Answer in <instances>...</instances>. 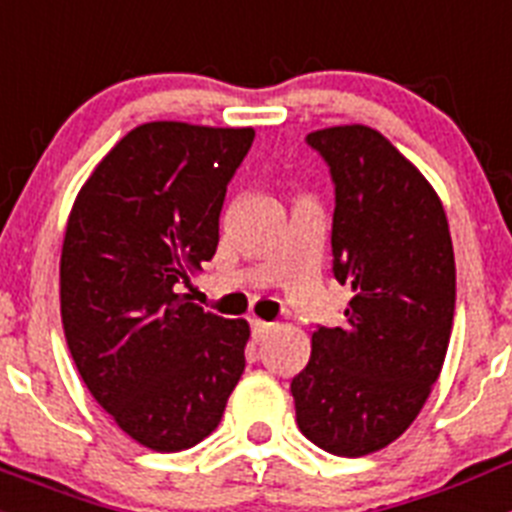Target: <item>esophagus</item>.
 I'll return each instance as SVG.
<instances>
[{"label": "esophagus", "mask_w": 512, "mask_h": 512, "mask_svg": "<svg viewBox=\"0 0 512 512\" xmlns=\"http://www.w3.org/2000/svg\"><path fill=\"white\" fill-rule=\"evenodd\" d=\"M271 328H274V325L266 323V320H259V318L251 320V333H253V338H256V341H264V338L269 336Z\"/></svg>", "instance_id": "34e87169"}]
</instances>
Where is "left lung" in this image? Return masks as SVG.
<instances>
[{
	"instance_id": "left-lung-1",
	"label": "left lung",
	"mask_w": 512,
	"mask_h": 512,
	"mask_svg": "<svg viewBox=\"0 0 512 512\" xmlns=\"http://www.w3.org/2000/svg\"><path fill=\"white\" fill-rule=\"evenodd\" d=\"M330 169L333 277L354 297L318 325L292 379L297 425L336 456L384 449L418 418L441 374L456 305L449 220L425 176L366 125L307 135Z\"/></svg>"
}]
</instances>
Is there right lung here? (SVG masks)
I'll return each instance as SVG.
<instances>
[{
	"label": "right lung",
	"mask_w": 512,
	"mask_h": 512,
	"mask_svg": "<svg viewBox=\"0 0 512 512\" xmlns=\"http://www.w3.org/2000/svg\"><path fill=\"white\" fill-rule=\"evenodd\" d=\"M253 128L146 122L81 187L61 251L66 343L94 400L153 451L217 428L246 369V320L179 295L220 241V210Z\"/></svg>",
	"instance_id": "add662e5"
}]
</instances>
